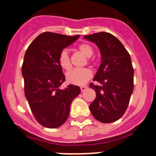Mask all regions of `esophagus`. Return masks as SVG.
I'll return each instance as SVG.
<instances>
[{"mask_svg": "<svg viewBox=\"0 0 156 156\" xmlns=\"http://www.w3.org/2000/svg\"><path fill=\"white\" fill-rule=\"evenodd\" d=\"M87 86H81L80 87V90H81V91H84L85 90H86L87 89Z\"/></svg>", "mask_w": 156, "mask_h": 156, "instance_id": "34e87169", "label": "esophagus"}]
</instances>
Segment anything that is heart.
<instances>
[{
    "label": "heart",
    "instance_id": "obj_1",
    "mask_svg": "<svg viewBox=\"0 0 156 156\" xmlns=\"http://www.w3.org/2000/svg\"><path fill=\"white\" fill-rule=\"evenodd\" d=\"M78 50L86 57L90 58L94 55V49L90 44L83 43L78 46ZM58 62L62 69L69 70L71 69L72 64L69 52L64 49L60 52L58 58ZM92 76V73L89 69H74L66 74L67 82L74 85H83L86 83Z\"/></svg>",
    "mask_w": 156,
    "mask_h": 156
}]
</instances>
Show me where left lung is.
Here are the masks:
<instances>
[{
    "label": "left lung",
    "mask_w": 156,
    "mask_h": 156,
    "mask_svg": "<svg viewBox=\"0 0 156 156\" xmlns=\"http://www.w3.org/2000/svg\"><path fill=\"white\" fill-rule=\"evenodd\" d=\"M100 49L101 63L89 87L96 92L90 110L97 120L108 123L125 113L133 89V68L129 53L115 36L100 32L84 36Z\"/></svg>",
    "instance_id": "8db88e82"
}]
</instances>
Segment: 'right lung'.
I'll return each instance as SVG.
<instances>
[{
  "mask_svg": "<svg viewBox=\"0 0 156 156\" xmlns=\"http://www.w3.org/2000/svg\"><path fill=\"white\" fill-rule=\"evenodd\" d=\"M78 37L44 32L36 37L25 54L22 66L25 95L36 120L45 127L62 126L68 119L72 101L80 93L75 85L59 88L66 78L58 62L63 48Z\"/></svg>",
  "mask_w": 156,
  "mask_h": 156,
  "instance_id": "obj_1",
  "label": "right lung"
}]
</instances>
